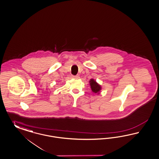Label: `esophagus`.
Here are the masks:
<instances>
[{
  "label": "esophagus",
  "mask_w": 159,
  "mask_h": 159,
  "mask_svg": "<svg viewBox=\"0 0 159 159\" xmlns=\"http://www.w3.org/2000/svg\"><path fill=\"white\" fill-rule=\"evenodd\" d=\"M72 77L74 78V79H78L80 77L79 75H77V76H72Z\"/></svg>",
  "instance_id": "obj_1"
}]
</instances>
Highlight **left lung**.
I'll list each match as a JSON object with an SVG mask.
<instances>
[{"label": "left lung", "mask_w": 159, "mask_h": 159, "mask_svg": "<svg viewBox=\"0 0 159 159\" xmlns=\"http://www.w3.org/2000/svg\"><path fill=\"white\" fill-rule=\"evenodd\" d=\"M89 83H90L91 90L93 93L98 94H100V92L102 90V87L99 83H97V82L93 79H91L89 81Z\"/></svg>", "instance_id": "1"}]
</instances>
